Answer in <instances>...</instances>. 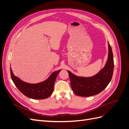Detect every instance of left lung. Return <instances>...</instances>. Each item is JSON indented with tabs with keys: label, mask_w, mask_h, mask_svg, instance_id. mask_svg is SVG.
<instances>
[{
	"label": "left lung",
	"mask_w": 129,
	"mask_h": 129,
	"mask_svg": "<svg viewBox=\"0 0 129 129\" xmlns=\"http://www.w3.org/2000/svg\"><path fill=\"white\" fill-rule=\"evenodd\" d=\"M108 58L105 67L96 75L90 77H78L68 71L72 89L76 95L82 97L95 95L102 91L111 80L114 72V56L108 42Z\"/></svg>",
	"instance_id": "1"
}]
</instances>
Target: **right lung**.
<instances>
[{
    "instance_id": "1",
    "label": "right lung",
    "mask_w": 129,
    "mask_h": 129,
    "mask_svg": "<svg viewBox=\"0 0 129 129\" xmlns=\"http://www.w3.org/2000/svg\"><path fill=\"white\" fill-rule=\"evenodd\" d=\"M61 70L53 73L46 81L37 84H30L25 82L15 76L11 68V76L15 85L21 93L29 98L42 100L48 98L53 93L54 83L58 74Z\"/></svg>"
}]
</instances>
